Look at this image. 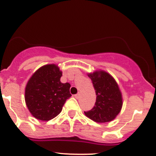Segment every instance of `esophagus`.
Here are the masks:
<instances>
[{"instance_id": "esophagus-1", "label": "esophagus", "mask_w": 156, "mask_h": 156, "mask_svg": "<svg viewBox=\"0 0 156 156\" xmlns=\"http://www.w3.org/2000/svg\"><path fill=\"white\" fill-rule=\"evenodd\" d=\"M74 97H75V98L76 99H78V97H79V94H75V95H74Z\"/></svg>"}]
</instances>
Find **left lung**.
Wrapping results in <instances>:
<instances>
[{
	"label": "left lung",
	"instance_id": "obj_1",
	"mask_svg": "<svg viewBox=\"0 0 156 156\" xmlns=\"http://www.w3.org/2000/svg\"><path fill=\"white\" fill-rule=\"evenodd\" d=\"M96 91L97 100L92 109L84 114L96 122H111L120 112L122 106V94L114 78L107 72H96L89 74Z\"/></svg>",
	"mask_w": 156,
	"mask_h": 156
}]
</instances>
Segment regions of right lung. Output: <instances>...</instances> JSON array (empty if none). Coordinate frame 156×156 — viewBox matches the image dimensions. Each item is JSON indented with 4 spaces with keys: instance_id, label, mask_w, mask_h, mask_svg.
I'll use <instances>...</instances> for the list:
<instances>
[{
    "instance_id": "1",
    "label": "right lung",
    "mask_w": 156,
    "mask_h": 156,
    "mask_svg": "<svg viewBox=\"0 0 156 156\" xmlns=\"http://www.w3.org/2000/svg\"><path fill=\"white\" fill-rule=\"evenodd\" d=\"M62 72L56 65H46L34 72L26 87L25 99L29 112L41 121L53 119L71 97L69 83L60 81Z\"/></svg>"
}]
</instances>
